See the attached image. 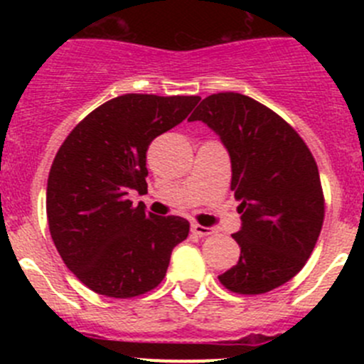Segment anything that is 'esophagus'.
<instances>
[{
	"label": "esophagus",
	"instance_id": "34e87169",
	"mask_svg": "<svg viewBox=\"0 0 364 364\" xmlns=\"http://www.w3.org/2000/svg\"><path fill=\"white\" fill-rule=\"evenodd\" d=\"M192 232L197 234L199 237H205V236H211V234H215V229H211V227L199 225V223H193Z\"/></svg>",
	"mask_w": 364,
	"mask_h": 364
}]
</instances>
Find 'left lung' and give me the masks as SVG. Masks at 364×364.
<instances>
[{
  "instance_id": "obj_1",
  "label": "left lung",
  "mask_w": 364,
  "mask_h": 364,
  "mask_svg": "<svg viewBox=\"0 0 364 364\" xmlns=\"http://www.w3.org/2000/svg\"><path fill=\"white\" fill-rule=\"evenodd\" d=\"M188 121H204L220 135L240 200L243 227L232 236L240 262L220 284L243 296L280 287L303 269L324 223L317 161L284 117L241 93L209 95Z\"/></svg>"
}]
</instances>
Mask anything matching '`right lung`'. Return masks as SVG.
I'll list each match as a JSON object with an SVG mask.
<instances>
[{"label":"right lung","instance_id":"right-lung-1","mask_svg":"<svg viewBox=\"0 0 364 364\" xmlns=\"http://www.w3.org/2000/svg\"><path fill=\"white\" fill-rule=\"evenodd\" d=\"M200 97L127 93L75 124L47 179V222L67 267L97 294L128 299L159 287L172 248L190 232L181 216H156L128 199L148 192L146 153Z\"/></svg>","mask_w":364,"mask_h":364}]
</instances>
